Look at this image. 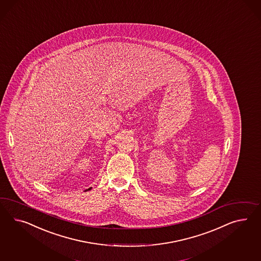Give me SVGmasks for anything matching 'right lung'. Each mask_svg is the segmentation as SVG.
Wrapping results in <instances>:
<instances>
[{"instance_id":"obj_1","label":"right lung","mask_w":261,"mask_h":261,"mask_svg":"<svg viewBox=\"0 0 261 261\" xmlns=\"http://www.w3.org/2000/svg\"><path fill=\"white\" fill-rule=\"evenodd\" d=\"M90 189H91V188H89V189H88V190H90Z\"/></svg>"}]
</instances>
